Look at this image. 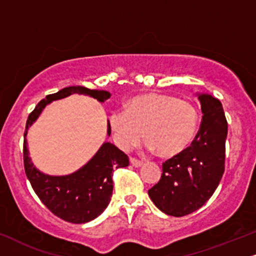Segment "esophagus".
I'll return each mask as SVG.
<instances>
[{
	"label": "esophagus",
	"mask_w": 256,
	"mask_h": 256,
	"mask_svg": "<svg viewBox=\"0 0 256 256\" xmlns=\"http://www.w3.org/2000/svg\"><path fill=\"white\" fill-rule=\"evenodd\" d=\"M130 164L134 167H141L144 165L142 162H140V160H138V159H134V158H130Z\"/></svg>",
	"instance_id": "obj_1"
}]
</instances>
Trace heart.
I'll list each match as a JSON object with an SVG mask.
<instances>
[{
	"instance_id": "obj_1",
	"label": "heart",
	"mask_w": 256,
	"mask_h": 256,
	"mask_svg": "<svg viewBox=\"0 0 256 256\" xmlns=\"http://www.w3.org/2000/svg\"><path fill=\"white\" fill-rule=\"evenodd\" d=\"M109 126L114 141L123 150L136 146L144 135L150 150L174 158L194 141L198 112L191 102L173 94L146 92L129 100L126 110L112 112Z\"/></svg>"
}]
</instances>
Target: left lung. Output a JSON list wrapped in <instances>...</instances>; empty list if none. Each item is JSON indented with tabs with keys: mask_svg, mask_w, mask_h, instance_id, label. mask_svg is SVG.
<instances>
[{
	"mask_svg": "<svg viewBox=\"0 0 256 256\" xmlns=\"http://www.w3.org/2000/svg\"><path fill=\"white\" fill-rule=\"evenodd\" d=\"M202 114L200 129L191 146L162 165L159 182L148 190L164 214L182 217L209 200L224 173L228 124L222 103L209 94H197Z\"/></svg>",
	"mask_w": 256,
	"mask_h": 256,
	"instance_id": "left-lung-1",
	"label": "left lung"
}]
</instances>
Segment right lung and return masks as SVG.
Returning a JSON list of instances; mask_svg holds the SVG:
<instances>
[{"label": "right lung", "instance_id": "1", "mask_svg": "<svg viewBox=\"0 0 256 256\" xmlns=\"http://www.w3.org/2000/svg\"><path fill=\"white\" fill-rule=\"evenodd\" d=\"M72 94H88L100 103L110 97L108 91L91 90L85 86H68L48 94L38 103L28 116L24 138L28 128L36 121L47 104ZM106 134L108 136L112 134L109 121ZM24 162L32 188L47 209L66 222L80 224L94 220L106 210L112 194L114 168L127 167L129 159L115 144L104 142L89 162L76 172L66 176H50L39 171L32 162L24 138Z\"/></svg>", "mask_w": 256, "mask_h": 256}]
</instances>
